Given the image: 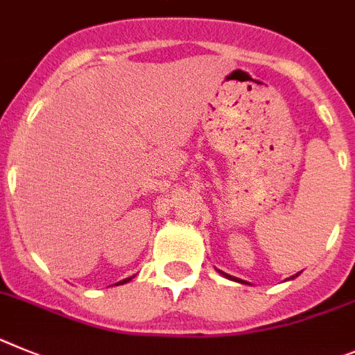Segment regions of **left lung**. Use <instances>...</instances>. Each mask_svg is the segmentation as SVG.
I'll return each mask as SVG.
<instances>
[{
    "label": "left lung",
    "instance_id": "obj_1",
    "mask_svg": "<svg viewBox=\"0 0 355 355\" xmlns=\"http://www.w3.org/2000/svg\"><path fill=\"white\" fill-rule=\"evenodd\" d=\"M216 270H217V272H219V274H221V276H223V277H226V279H230V281H235V283H242V285H251V283H248V281L241 279V277L230 276V274L223 272V270H219V269H216ZM299 274H301V272H297V274H295V276H292V277H290V279H293V277H297V276H299Z\"/></svg>",
    "mask_w": 355,
    "mask_h": 355
}]
</instances>
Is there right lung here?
<instances>
[{
	"instance_id": "right-lung-1",
	"label": "right lung",
	"mask_w": 355,
	"mask_h": 355,
	"mask_svg": "<svg viewBox=\"0 0 355 355\" xmlns=\"http://www.w3.org/2000/svg\"><path fill=\"white\" fill-rule=\"evenodd\" d=\"M132 277H134V276H130V277H125V279H122V281H118V283H116V286H118V285H123V283H129V281L132 279Z\"/></svg>"
}]
</instances>
